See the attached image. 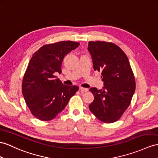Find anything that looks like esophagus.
<instances>
[{
    "label": "esophagus",
    "instance_id": "obj_1",
    "mask_svg": "<svg viewBox=\"0 0 158 158\" xmlns=\"http://www.w3.org/2000/svg\"><path fill=\"white\" fill-rule=\"evenodd\" d=\"M80 90H81V91H82V92H87L88 91V88H83V87H80Z\"/></svg>",
    "mask_w": 158,
    "mask_h": 158
}]
</instances>
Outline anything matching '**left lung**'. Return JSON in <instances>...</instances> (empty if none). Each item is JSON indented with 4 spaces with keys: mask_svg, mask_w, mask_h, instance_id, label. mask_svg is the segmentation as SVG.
<instances>
[{
    "mask_svg": "<svg viewBox=\"0 0 158 158\" xmlns=\"http://www.w3.org/2000/svg\"><path fill=\"white\" fill-rule=\"evenodd\" d=\"M88 49L95 71L101 72L102 90L90 88L94 99L89 109L100 121H118L127 109L135 90V80L127 56L116 44L89 41Z\"/></svg>",
    "mask_w": 158,
    "mask_h": 158,
    "instance_id": "obj_1",
    "label": "left lung"
}]
</instances>
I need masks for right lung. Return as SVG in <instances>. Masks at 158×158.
I'll return each mask as SVG.
<instances>
[{"mask_svg":"<svg viewBox=\"0 0 158 158\" xmlns=\"http://www.w3.org/2000/svg\"><path fill=\"white\" fill-rule=\"evenodd\" d=\"M78 42L60 41L42 46L33 53L22 82V93L35 117L48 121L54 118L78 90L67 86L55 76L61 73L64 57L79 46Z\"/></svg>","mask_w":158,"mask_h":158,"instance_id":"obj_1","label":"right lung"}]
</instances>
